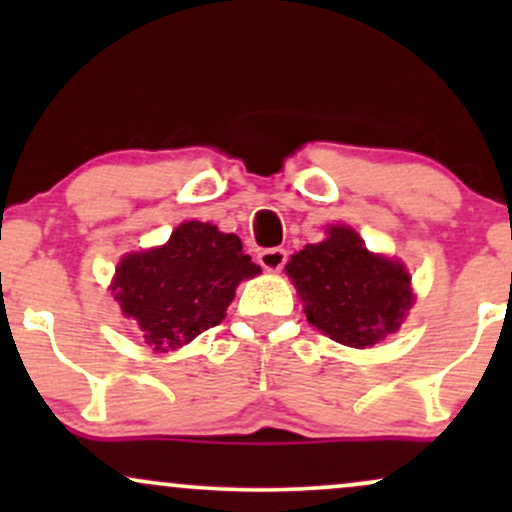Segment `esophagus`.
I'll use <instances>...</instances> for the list:
<instances>
[{"label": "esophagus", "instance_id": "esophagus-1", "mask_svg": "<svg viewBox=\"0 0 512 512\" xmlns=\"http://www.w3.org/2000/svg\"><path fill=\"white\" fill-rule=\"evenodd\" d=\"M286 260H289V255H286L284 248H269L257 255V262H260L262 269H267V272H279L286 264Z\"/></svg>", "mask_w": 512, "mask_h": 512}]
</instances>
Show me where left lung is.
<instances>
[{
	"label": "left lung",
	"instance_id": "obj_1",
	"mask_svg": "<svg viewBox=\"0 0 512 512\" xmlns=\"http://www.w3.org/2000/svg\"><path fill=\"white\" fill-rule=\"evenodd\" d=\"M286 274L310 325L354 349L395 334L414 305L407 267L370 252L349 226H330L322 243L291 255Z\"/></svg>",
	"mask_w": 512,
	"mask_h": 512
}]
</instances>
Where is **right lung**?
<instances>
[{
  "label": "right lung",
  "mask_w": 512,
  "mask_h": 512,
  "mask_svg": "<svg viewBox=\"0 0 512 512\" xmlns=\"http://www.w3.org/2000/svg\"><path fill=\"white\" fill-rule=\"evenodd\" d=\"M260 272L236 233L185 221L161 248L122 257L110 289L125 317L137 320L144 344L163 354L219 325L236 286Z\"/></svg>",
  "instance_id": "right-lung-1"
}]
</instances>
